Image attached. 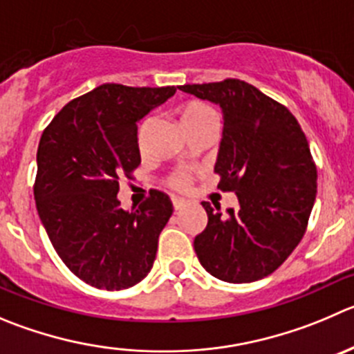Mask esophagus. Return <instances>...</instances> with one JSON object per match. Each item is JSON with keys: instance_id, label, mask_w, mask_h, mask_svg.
<instances>
[{"instance_id": "34e87169", "label": "esophagus", "mask_w": 354, "mask_h": 354, "mask_svg": "<svg viewBox=\"0 0 354 354\" xmlns=\"http://www.w3.org/2000/svg\"><path fill=\"white\" fill-rule=\"evenodd\" d=\"M171 205H174V210H183L184 207H186V200H183V198H171Z\"/></svg>"}]
</instances>
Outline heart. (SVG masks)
<instances>
[{
    "label": "heart",
    "instance_id": "obj_1",
    "mask_svg": "<svg viewBox=\"0 0 354 354\" xmlns=\"http://www.w3.org/2000/svg\"><path fill=\"white\" fill-rule=\"evenodd\" d=\"M180 121H183V124L186 127V130H191L205 123H217V116H215L214 109H212L210 106H207V104L189 102L180 109ZM147 124H149V120H146L142 124H140L139 140H142ZM187 183H189V179H187V175L184 174L175 175V177H171L170 180L171 186L175 187H186Z\"/></svg>",
    "mask_w": 354,
    "mask_h": 354
}]
</instances>
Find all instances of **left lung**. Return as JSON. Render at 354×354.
<instances>
[{"label": "left lung", "mask_w": 354, "mask_h": 354, "mask_svg": "<svg viewBox=\"0 0 354 354\" xmlns=\"http://www.w3.org/2000/svg\"><path fill=\"white\" fill-rule=\"evenodd\" d=\"M180 90L221 107L224 129L214 170L236 208H212L194 238L201 266L227 283L262 280L302 240L316 198V167L290 111L241 80Z\"/></svg>", "instance_id": "obj_1"}]
</instances>
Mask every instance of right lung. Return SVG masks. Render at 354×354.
<instances>
[{
  "instance_id": "add662e5",
  "label": "right lung",
  "mask_w": 354,
  "mask_h": 354,
  "mask_svg": "<svg viewBox=\"0 0 354 354\" xmlns=\"http://www.w3.org/2000/svg\"><path fill=\"white\" fill-rule=\"evenodd\" d=\"M175 92L106 83L71 100L43 132L36 208L64 264L92 287L130 288L153 268L171 201L153 189L123 210L118 191L121 175L140 165L137 123Z\"/></svg>"
}]
</instances>
